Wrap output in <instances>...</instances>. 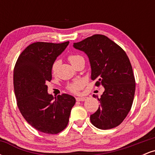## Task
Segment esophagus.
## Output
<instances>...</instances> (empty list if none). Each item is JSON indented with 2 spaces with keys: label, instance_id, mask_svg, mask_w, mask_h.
I'll use <instances>...</instances> for the list:
<instances>
[{
  "label": "esophagus",
  "instance_id": "1",
  "mask_svg": "<svg viewBox=\"0 0 155 155\" xmlns=\"http://www.w3.org/2000/svg\"><path fill=\"white\" fill-rule=\"evenodd\" d=\"M76 101H84L86 100V97H78L76 98Z\"/></svg>",
  "mask_w": 155,
  "mask_h": 155
}]
</instances>
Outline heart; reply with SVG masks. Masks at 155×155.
I'll list each match as a JSON object with an SVG mask.
<instances>
[{"label":"heart","mask_w":155,"mask_h":155,"mask_svg":"<svg viewBox=\"0 0 155 155\" xmlns=\"http://www.w3.org/2000/svg\"><path fill=\"white\" fill-rule=\"evenodd\" d=\"M68 59L69 62H70L72 65H74V64L77 63V62L79 61V60H84V58L79 54H73L69 55ZM58 65V61H55L54 63H53L52 66H51V71H52L53 74H55V73H56ZM84 85V81L83 80L76 79V80H74V81H73L72 82L69 83L67 85V89L71 92L76 93V92H78L80 90L82 89Z\"/></svg>","instance_id":"heart-1"}]
</instances>
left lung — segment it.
Instances as JSON below:
<instances>
[{
  "label": "left lung",
  "mask_w": 155,
  "mask_h": 155,
  "mask_svg": "<svg viewBox=\"0 0 155 155\" xmlns=\"http://www.w3.org/2000/svg\"><path fill=\"white\" fill-rule=\"evenodd\" d=\"M74 47L87 55L91 79L97 81L96 86L105 88L100 98L97 97L101 103L98 109L90 115L92 124L101 130L120 125L132 107L136 90L132 65L125 51L100 34L74 43Z\"/></svg>",
  "instance_id": "8db88e82"
}]
</instances>
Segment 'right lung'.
<instances>
[{"mask_svg":"<svg viewBox=\"0 0 155 155\" xmlns=\"http://www.w3.org/2000/svg\"><path fill=\"white\" fill-rule=\"evenodd\" d=\"M35 42L19 56L14 69V88L19 111L40 132L57 134L66 127L76 99L68 94L53 97L46 83L51 80V66L68 45Z\"/></svg>","mask_w":155,"mask_h":155,"instance_id":"obj_1","label":"right lung"}]
</instances>
